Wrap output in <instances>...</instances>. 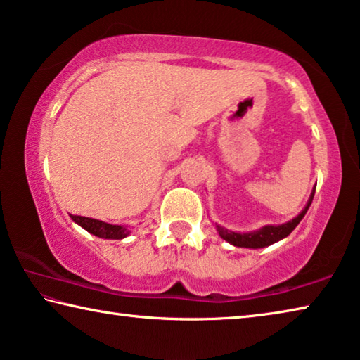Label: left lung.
I'll return each mask as SVG.
<instances>
[{
	"label": "left lung",
	"instance_id": "1",
	"mask_svg": "<svg viewBox=\"0 0 360 360\" xmlns=\"http://www.w3.org/2000/svg\"><path fill=\"white\" fill-rule=\"evenodd\" d=\"M313 198H314V191L311 194L308 204H306V207L303 209L302 214L295 219L290 220L288 223H284V225H279V226H263L260 231H255V233H245V234H240V233H231L225 229L223 226L217 225V229H219V234L221 236L223 239L228 240L229 244H233L236 247H249V249H260V247H266L271 245L274 243H278L279 239L285 238V236L290 234L293 229L297 228V225L302 219L304 217L306 212H308L311 202H313Z\"/></svg>",
	"mask_w": 360,
	"mask_h": 360
}]
</instances>
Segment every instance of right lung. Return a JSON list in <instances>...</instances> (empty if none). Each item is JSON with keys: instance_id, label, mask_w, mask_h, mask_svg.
Instances as JSON below:
<instances>
[{"instance_id": "obj_1", "label": "right lung", "mask_w": 360, "mask_h": 360, "mask_svg": "<svg viewBox=\"0 0 360 360\" xmlns=\"http://www.w3.org/2000/svg\"><path fill=\"white\" fill-rule=\"evenodd\" d=\"M72 220H75L78 225H81L86 231H89L91 234L98 236V238H103V239H122L129 234V229L124 226L110 225V223L89 219V217L72 215Z\"/></svg>"}]
</instances>
